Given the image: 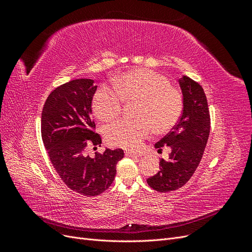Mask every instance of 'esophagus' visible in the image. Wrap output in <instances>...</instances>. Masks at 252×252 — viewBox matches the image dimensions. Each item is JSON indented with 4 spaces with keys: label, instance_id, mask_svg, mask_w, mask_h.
Here are the masks:
<instances>
[{
    "label": "esophagus",
    "instance_id": "obj_1",
    "mask_svg": "<svg viewBox=\"0 0 252 252\" xmlns=\"http://www.w3.org/2000/svg\"><path fill=\"white\" fill-rule=\"evenodd\" d=\"M125 156L126 157H132V158H138V157H140V155L139 154H135V152H133V151H125Z\"/></svg>",
    "mask_w": 252,
    "mask_h": 252
}]
</instances>
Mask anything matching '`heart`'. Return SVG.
Listing matches in <instances>:
<instances>
[{
  "label": "heart",
  "instance_id": "obj_1",
  "mask_svg": "<svg viewBox=\"0 0 252 252\" xmlns=\"http://www.w3.org/2000/svg\"><path fill=\"white\" fill-rule=\"evenodd\" d=\"M116 87L102 85L94 95L93 108L98 120L110 122L119 117L123 101H139L138 120H121L106 130L112 146L138 149L150 132V123L158 131L170 129L183 109V98L164 75L147 69H135L114 80Z\"/></svg>",
  "mask_w": 252,
  "mask_h": 252
}]
</instances>
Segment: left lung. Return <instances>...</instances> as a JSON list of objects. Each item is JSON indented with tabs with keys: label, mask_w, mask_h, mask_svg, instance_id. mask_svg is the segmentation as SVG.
<instances>
[{
	"label": "left lung",
	"mask_w": 252,
	"mask_h": 252,
	"mask_svg": "<svg viewBox=\"0 0 252 252\" xmlns=\"http://www.w3.org/2000/svg\"><path fill=\"white\" fill-rule=\"evenodd\" d=\"M183 94L182 116L172 130L155 147L169 146L168 161H159V171L147 180L158 192L173 191L184 186L192 177L203 157L210 132L207 98L199 83L186 75L179 80Z\"/></svg>",
	"instance_id": "1"
}]
</instances>
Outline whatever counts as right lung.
<instances>
[{"instance_id":"right-lung-1","label":"right lung","mask_w":252,"mask_h":252,"mask_svg":"<svg viewBox=\"0 0 252 252\" xmlns=\"http://www.w3.org/2000/svg\"><path fill=\"white\" fill-rule=\"evenodd\" d=\"M94 80L77 79L63 84L48 95L42 111L44 146L60 178L73 191L86 196L101 194L112 184L123 149L106 148L93 158L85 154L89 145L101 146L94 132L91 103Z\"/></svg>"}]
</instances>
